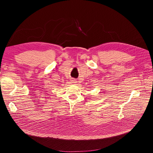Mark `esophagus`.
Returning a JSON list of instances; mask_svg holds the SVG:
<instances>
[{"instance_id":"obj_1","label":"esophagus","mask_w":153,"mask_h":153,"mask_svg":"<svg viewBox=\"0 0 153 153\" xmlns=\"http://www.w3.org/2000/svg\"><path fill=\"white\" fill-rule=\"evenodd\" d=\"M72 82L74 83V82H76V81H75V80H72Z\"/></svg>"}]
</instances>
